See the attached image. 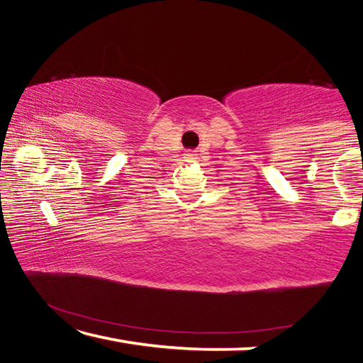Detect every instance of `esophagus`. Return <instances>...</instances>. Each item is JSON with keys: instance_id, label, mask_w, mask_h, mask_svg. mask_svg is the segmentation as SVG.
Wrapping results in <instances>:
<instances>
[{"instance_id": "esophagus-1", "label": "esophagus", "mask_w": 363, "mask_h": 363, "mask_svg": "<svg viewBox=\"0 0 363 363\" xmlns=\"http://www.w3.org/2000/svg\"><path fill=\"white\" fill-rule=\"evenodd\" d=\"M194 157H195V153H187V155H186L187 160H194Z\"/></svg>"}]
</instances>
